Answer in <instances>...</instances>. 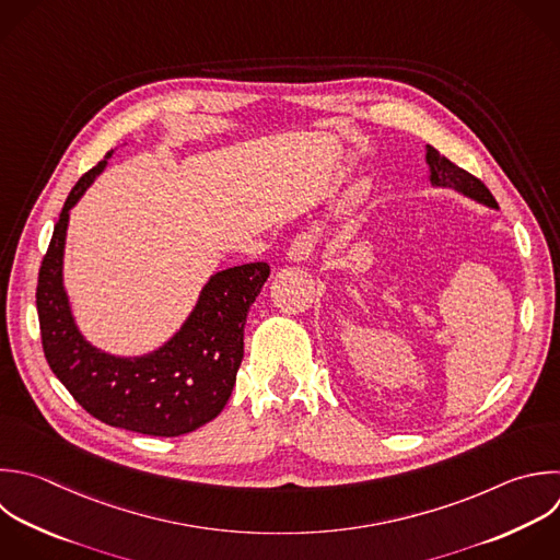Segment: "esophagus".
<instances>
[{"label": "esophagus", "mask_w": 560, "mask_h": 560, "mask_svg": "<svg viewBox=\"0 0 560 560\" xmlns=\"http://www.w3.org/2000/svg\"><path fill=\"white\" fill-rule=\"evenodd\" d=\"M319 243V236H317V230H304L300 232L291 245H289V252H287V258L291 262H302V260H308L315 252V245Z\"/></svg>", "instance_id": "1"}]
</instances>
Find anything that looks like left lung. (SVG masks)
Wrapping results in <instances>:
<instances>
[{
	"instance_id": "obj_1",
	"label": "left lung",
	"mask_w": 560,
	"mask_h": 560,
	"mask_svg": "<svg viewBox=\"0 0 560 560\" xmlns=\"http://www.w3.org/2000/svg\"><path fill=\"white\" fill-rule=\"evenodd\" d=\"M427 164H429V179L433 186H442V188H453L488 208H497L494 197L490 195V190L470 173H466L464 168L455 166L451 160H446L444 155H440L433 147H427Z\"/></svg>"
}]
</instances>
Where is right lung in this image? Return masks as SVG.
Instances as JSON below:
<instances>
[{
  "instance_id": "1",
  "label": "right lung",
  "mask_w": 560,
  "mask_h": 560,
  "mask_svg": "<svg viewBox=\"0 0 560 560\" xmlns=\"http://www.w3.org/2000/svg\"><path fill=\"white\" fill-rule=\"evenodd\" d=\"M105 164L88 171L72 188L39 269L44 352L77 402L105 424L160 438L184 435L217 418L230 400L243 361L247 313L269 278V265L249 262L214 273L179 332L147 357L125 359L94 348L70 311L63 249L70 210Z\"/></svg>"
}]
</instances>
